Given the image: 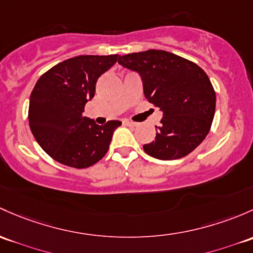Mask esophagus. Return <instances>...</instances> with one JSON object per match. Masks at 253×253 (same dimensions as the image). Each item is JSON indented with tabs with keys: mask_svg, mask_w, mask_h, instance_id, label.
<instances>
[{
	"mask_svg": "<svg viewBox=\"0 0 253 253\" xmlns=\"http://www.w3.org/2000/svg\"><path fill=\"white\" fill-rule=\"evenodd\" d=\"M124 125H126V126H129V127H135V126H137V124H135V122L128 121V120H125Z\"/></svg>",
	"mask_w": 253,
	"mask_h": 253,
	"instance_id": "esophagus-1",
	"label": "esophagus"
}]
</instances>
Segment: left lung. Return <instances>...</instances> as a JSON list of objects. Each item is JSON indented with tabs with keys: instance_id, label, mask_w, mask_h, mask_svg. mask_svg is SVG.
<instances>
[{
	"instance_id": "8db88e82",
	"label": "left lung",
	"mask_w": 253,
	"mask_h": 253,
	"mask_svg": "<svg viewBox=\"0 0 253 253\" xmlns=\"http://www.w3.org/2000/svg\"><path fill=\"white\" fill-rule=\"evenodd\" d=\"M119 64L139 74L145 98L164 114L155 140L143 147L145 153L159 160H177L199 147L216 110V93L203 69L159 49L120 55Z\"/></svg>"
}]
</instances>
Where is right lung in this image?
<instances>
[{"label": "right lung", "instance_id": "1", "mask_svg": "<svg viewBox=\"0 0 253 253\" xmlns=\"http://www.w3.org/2000/svg\"><path fill=\"white\" fill-rule=\"evenodd\" d=\"M118 57L70 58L50 68L36 82L30 95L29 125L40 147L55 161L86 169L109 150L121 122L111 120L99 126L82 113L94 97L97 80L118 62Z\"/></svg>", "mask_w": 253, "mask_h": 253}]
</instances>
